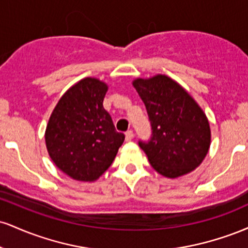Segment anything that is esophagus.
Segmentation results:
<instances>
[{"label":"esophagus","instance_id":"34e87169","mask_svg":"<svg viewBox=\"0 0 248 248\" xmlns=\"http://www.w3.org/2000/svg\"><path fill=\"white\" fill-rule=\"evenodd\" d=\"M133 138H134L133 130H128V132H126V141L133 140Z\"/></svg>","mask_w":248,"mask_h":248}]
</instances>
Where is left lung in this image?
<instances>
[{
    "label": "left lung",
    "mask_w": 248,
    "mask_h": 248,
    "mask_svg": "<svg viewBox=\"0 0 248 248\" xmlns=\"http://www.w3.org/2000/svg\"><path fill=\"white\" fill-rule=\"evenodd\" d=\"M133 86L146 106L152 136L139 141L152 167L176 178L192 171L205 158L211 142L206 115L193 98L169 77L135 79Z\"/></svg>",
    "instance_id": "8db88e82"
}]
</instances>
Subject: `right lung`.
I'll list each match as a JSON object with an SVG mask.
<instances>
[{
  "mask_svg": "<svg viewBox=\"0 0 248 248\" xmlns=\"http://www.w3.org/2000/svg\"><path fill=\"white\" fill-rule=\"evenodd\" d=\"M108 86L96 78L81 79L58 101L45 130L51 160L77 181L98 179L114 161L124 134L116 132L102 106Z\"/></svg>",
  "mask_w": 248,
  "mask_h": 248,
  "instance_id": "obj_1",
  "label": "right lung"
}]
</instances>
